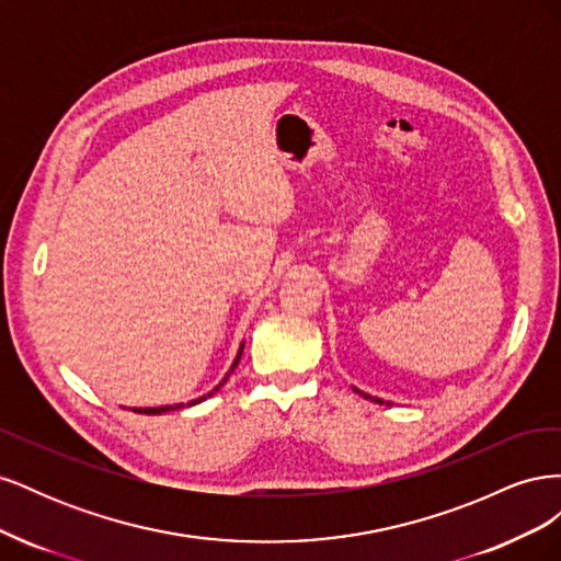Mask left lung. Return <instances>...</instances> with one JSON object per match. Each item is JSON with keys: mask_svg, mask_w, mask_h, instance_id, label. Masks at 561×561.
<instances>
[{"mask_svg": "<svg viewBox=\"0 0 561 561\" xmlns=\"http://www.w3.org/2000/svg\"><path fill=\"white\" fill-rule=\"evenodd\" d=\"M358 393H360V390H358ZM365 396V393H363ZM367 400H371V402H379V404H383V400H379V398H371V396H365Z\"/></svg>", "mask_w": 561, "mask_h": 561, "instance_id": "obj_1", "label": "left lung"}]
</instances>
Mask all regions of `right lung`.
Masks as SVG:
<instances>
[{"mask_svg":"<svg viewBox=\"0 0 561 561\" xmlns=\"http://www.w3.org/2000/svg\"><path fill=\"white\" fill-rule=\"evenodd\" d=\"M241 355H243V344H241V348H239V353H236V358H233V363H231V369L227 371V375H225V379L222 381H219L213 390H210V393L208 396H201V398H196V400H190V402H180V404H163V407H133V412H138V414H165V412H171V410H182V407H192V404H198V402H203V400H206V398H210V396H215L217 393V390L219 388H222L225 386V381L229 379V375H231V371L236 369V365H239V360H241Z\"/></svg>","mask_w":561,"mask_h":561,"instance_id":"add662e5","label":"right lung"}]
</instances>
